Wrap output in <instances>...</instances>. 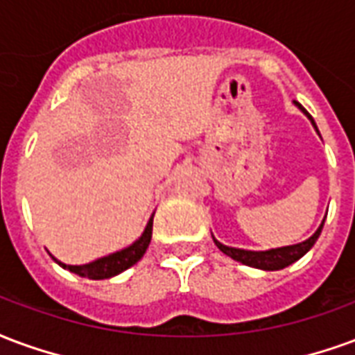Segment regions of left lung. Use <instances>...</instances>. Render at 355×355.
<instances>
[{"label": "left lung", "mask_w": 355, "mask_h": 355, "mask_svg": "<svg viewBox=\"0 0 355 355\" xmlns=\"http://www.w3.org/2000/svg\"><path fill=\"white\" fill-rule=\"evenodd\" d=\"M312 124L315 126L314 119H312ZM323 229V223L320 225V229L301 244L295 245H286V248H278V250H268V252H245V250H236V248H229V245H223L221 242H216V245L225 253L229 255L231 259L240 261L248 266H255V268H261V270H280V268H286L295 261H299L309 252L310 248L315 244V240L320 236V232Z\"/></svg>", "instance_id": "1"}]
</instances>
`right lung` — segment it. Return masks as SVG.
I'll return each instance as SVG.
<instances>
[{
    "instance_id": "1",
    "label": "right lung",
    "mask_w": 355,
    "mask_h": 355,
    "mask_svg": "<svg viewBox=\"0 0 355 355\" xmlns=\"http://www.w3.org/2000/svg\"><path fill=\"white\" fill-rule=\"evenodd\" d=\"M151 232H153V216L147 223L144 234L134 242L128 248H124L121 252L111 253L107 257H102V259H96L89 265H64V263H58L64 268H68L69 272L79 274L83 278H90V280H103V278H111V276H117L126 268H130L132 265H136L144 253H146L147 245L151 242Z\"/></svg>"
}]
</instances>
